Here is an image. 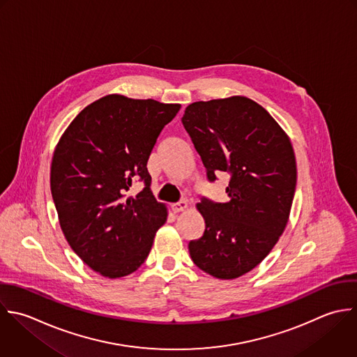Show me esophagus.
Listing matches in <instances>:
<instances>
[{
    "label": "esophagus",
    "instance_id": "esophagus-1",
    "mask_svg": "<svg viewBox=\"0 0 357 357\" xmlns=\"http://www.w3.org/2000/svg\"><path fill=\"white\" fill-rule=\"evenodd\" d=\"M171 208L174 213H181V211H185L188 208V202L186 200H181L178 203H174L171 204Z\"/></svg>",
    "mask_w": 357,
    "mask_h": 357
}]
</instances>
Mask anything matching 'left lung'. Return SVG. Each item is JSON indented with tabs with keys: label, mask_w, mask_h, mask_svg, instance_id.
<instances>
[{
	"label": "left lung",
	"mask_w": 357,
	"mask_h": 357,
	"mask_svg": "<svg viewBox=\"0 0 357 357\" xmlns=\"http://www.w3.org/2000/svg\"><path fill=\"white\" fill-rule=\"evenodd\" d=\"M182 123L214 182L229 174L228 200L197 203L206 229L189 242L193 263L204 273L234 280L257 267L285 231L296 189L292 143L256 101L232 96L196 101Z\"/></svg>",
	"instance_id": "obj_1"
}]
</instances>
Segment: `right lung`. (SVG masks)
<instances>
[{
  "mask_svg": "<svg viewBox=\"0 0 357 357\" xmlns=\"http://www.w3.org/2000/svg\"><path fill=\"white\" fill-rule=\"evenodd\" d=\"M181 104L108 94L83 108L61 136L50 185L61 229L93 271L121 278L147 259L167 207L151 190L147 160ZM142 180L145 188L128 197Z\"/></svg>",
  "mask_w": 357,
  "mask_h": 357,
  "instance_id": "1",
  "label": "right lung"
}]
</instances>
